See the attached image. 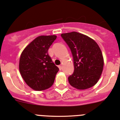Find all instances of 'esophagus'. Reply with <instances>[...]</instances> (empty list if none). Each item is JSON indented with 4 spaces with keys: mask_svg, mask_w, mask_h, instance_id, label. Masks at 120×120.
Here are the masks:
<instances>
[{
    "mask_svg": "<svg viewBox=\"0 0 120 120\" xmlns=\"http://www.w3.org/2000/svg\"><path fill=\"white\" fill-rule=\"evenodd\" d=\"M58 67H59V70H61L62 69V65H59V66H58Z\"/></svg>",
    "mask_w": 120,
    "mask_h": 120,
    "instance_id": "esophagus-1",
    "label": "esophagus"
}]
</instances>
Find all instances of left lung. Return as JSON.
Segmentation results:
<instances>
[{
  "mask_svg": "<svg viewBox=\"0 0 120 120\" xmlns=\"http://www.w3.org/2000/svg\"><path fill=\"white\" fill-rule=\"evenodd\" d=\"M61 37L71 52L75 70L68 78L78 90L90 88L97 83L103 71V57L96 41L76 32L62 34Z\"/></svg>",
  "mask_w": 120,
  "mask_h": 120,
  "instance_id": "8db88e82",
  "label": "left lung"
}]
</instances>
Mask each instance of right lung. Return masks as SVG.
<instances>
[{"label":"right lung","instance_id":"right-lung-1","mask_svg":"<svg viewBox=\"0 0 120 120\" xmlns=\"http://www.w3.org/2000/svg\"><path fill=\"white\" fill-rule=\"evenodd\" d=\"M56 35L39 36L23 50L19 70L26 84L35 91H42L53 84L59 68L48 54Z\"/></svg>","mask_w":120,"mask_h":120}]
</instances>
